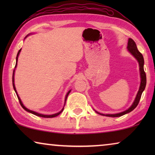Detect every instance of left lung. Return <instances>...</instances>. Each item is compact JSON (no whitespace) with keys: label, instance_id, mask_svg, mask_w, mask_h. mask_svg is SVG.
Instances as JSON below:
<instances>
[{"label":"left lung","instance_id":"left-lung-1","mask_svg":"<svg viewBox=\"0 0 155 155\" xmlns=\"http://www.w3.org/2000/svg\"><path fill=\"white\" fill-rule=\"evenodd\" d=\"M127 48L128 50L131 54L134 56L139 62V65H140V76H141V84H140V90L138 91V93L137 94V96H136L135 100L134 101V103H133L132 105L128 108L127 110L126 111L119 113V114H100V113L96 111L97 114H101L102 115H104V116H108V117H120L122 116V115L127 114L128 113H129L130 111H132L133 109L136 108V107L138 105L139 103H140L141 94H142V92L143 90H145L146 87V72H144L143 70V64H144V60H143V57L142 54L138 51V49L137 48V46H136V44L134 41V40H132L131 38L128 39V46Z\"/></svg>","mask_w":155,"mask_h":155}]
</instances>
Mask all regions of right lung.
<instances>
[{"mask_svg":"<svg viewBox=\"0 0 155 155\" xmlns=\"http://www.w3.org/2000/svg\"><path fill=\"white\" fill-rule=\"evenodd\" d=\"M20 51H21V49H20V50H19V51H18V54H17V57H16V64H15V68L16 67V65H17L18 57V55H19ZM14 72H13V77H12L13 87H14V90H15V93H16V95H17V96H18V100H19V102H20V105L22 106V108L24 109L25 110V111H27L29 112V113H31V114H34V115H37V116H40V117H48H48H56V116H57V115H59L60 114H61V113L63 111V110H64V108H63V109H61V111H59V113H57V114H52V115H43V114H38V113L35 112V111H31V110H29V109H28L27 108H26V107H25L24 105H23V104H22V101H21V100H20V97L18 96V95L17 91H16V90H15V85H14ZM70 90L69 91H68V94H66V96H65V102H66V100H67V98H68V94H70Z\"/></svg>","mask_w":155,"mask_h":155,"instance_id":"1","label":"right lung"}]
</instances>
